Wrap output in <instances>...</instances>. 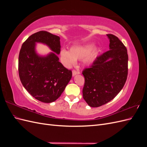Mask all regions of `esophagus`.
<instances>
[{
    "instance_id": "obj_1",
    "label": "esophagus",
    "mask_w": 147,
    "mask_h": 147,
    "mask_svg": "<svg viewBox=\"0 0 147 147\" xmlns=\"http://www.w3.org/2000/svg\"><path fill=\"white\" fill-rule=\"evenodd\" d=\"M80 74V72L79 71H76L75 70H74L72 71V75H73V76H75V75H76L77 74Z\"/></svg>"
}]
</instances>
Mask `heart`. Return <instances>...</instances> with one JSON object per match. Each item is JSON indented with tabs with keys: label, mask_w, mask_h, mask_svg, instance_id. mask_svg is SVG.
Returning <instances> with one entry per match:
<instances>
[{
	"label": "heart",
	"mask_w": 147,
	"mask_h": 147,
	"mask_svg": "<svg viewBox=\"0 0 147 147\" xmlns=\"http://www.w3.org/2000/svg\"><path fill=\"white\" fill-rule=\"evenodd\" d=\"M94 46L95 44L91 42L74 45L70 48V51L62 49L60 51L62 63L69 68L75 64L77 59H82L83 66L92 64L97 59L100 50L99 47Z\"/></svg>",
	"instance_id": "heart-1"
}]
</instances>
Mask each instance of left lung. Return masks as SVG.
Wrapping results in <instances>:
<instances>
[{
  "label": "left lung",
  "instance_id": "8db88e82",
  "mask_svg": "<svg viewBox=\"0 0 147 147\" xmlns=\"http://www.w3.org/2000/svg\"><path fill=\"white\" fill-rule=\"evenodd\" d=\"M107 35L110 50L97 57L90 68L82 72L84 77L83 97L91 107H98L113 99L127 79V49L115 35Z\"/></svg>",
  "mask_w": 147,
  "mask_h": 147
}]
</instances>
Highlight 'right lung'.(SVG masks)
Here are the masks:
<instances>
[{"label":"right lung","instance_id":"right-lung-1","mask_svg":"<svg viewBox=\"0 0 147 147\" xmlns=\"http://www.w3.org/2000/svg\"><path fill=\"white\" fill-rule=\"evenodd\" d=\"M36 42L43 43L52 51L46 56L38 55ZM60 37L47 31L31 35L23 43L19 54L18 71L21 83L35 99L51 103L61 96L72 78V71L59 61Z\"/></svg>","mask_w":147,"mask_h":147}]
</instances>
